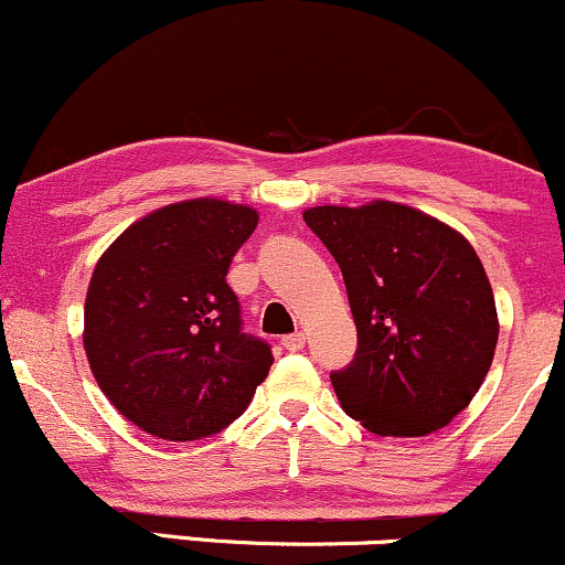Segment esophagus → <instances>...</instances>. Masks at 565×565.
Here are the masks:
<instances>
[{"label": "esophagus", "instance_id": "obj_1", "mask_svg": "<svg viewBox=\"0 0 565 565\" xmlns=\"http://www.w3.org/2000/svg\"><path fill=\"white\" fill-rule=\"evenodd\" d=\"M281 345L289 350V353H297V350L305 348V334L302 332H295V334H287L281 340Z\"/></svg>", "mask_w": 565, "mask_h": 565}]
</instances>
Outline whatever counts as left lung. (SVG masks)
I'll list each match as a JSON object with an SVG mask.
<instances>
[{"instance_id": "8db88e82", "label": "left lung", "mask_w": 565, "mask_h": 565, "mask_svg": "<svg viewBox=\"0 0 565 565\" xmlns=\"http://www.w3.org/2000/svg\"><path fill=\"white\" fill-rule=\"evenodd\" d=\"M308 228L345 278L359 350L332 374L348 417L417 438L465 412L494 361V291L468 238L398 201L310 206Z\"/></svg>"}]
</instances>
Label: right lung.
Returning a JSON list of instances; mask_svg holds the SVG:
<instances>
[{
	"instance_id": "1",
	"label": "right lung",
	"mask_w": 565,
	"mask_h": 565,
	"mask_svg": "<svg viewBox=\"0 0 565 565\" xmlns=\"http://www.w3.org/2000/svg\"><path fill=\"white\" fill-rule=\"evenodd\" d=\"M257 210L201 196L132 223L97 260L84 300V353L121 417L161 440L225 430L274 364L242 332L225 281Z\"/></svg>"
}]
</instances>
